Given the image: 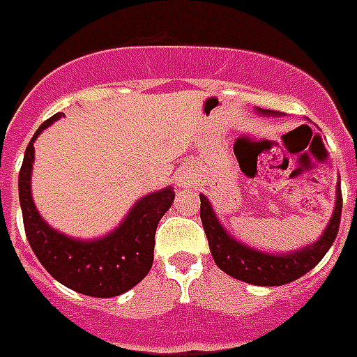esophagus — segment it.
Returning <instances> with one entry per match:
<instances>
[{
	"label": "esophagus",
	"instance_id": "obj_1",
	"mask_svg": "<svg viewBox=\"0 0 357 357\" xmlns=\"http://www.w3.org/2000/svg\"><path fill=\"white\" fill-rule=\"evenodd\" d=\"M178 184H188V176H186V178H181V181H178Z\"/></svg>",
	"mask_w": 357,
	"mask_h": 357
}]
</instances>
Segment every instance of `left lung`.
Segmentation results:
<instances>
[{
    "label": "left lung",
    "mask_w": 357,
    "mask_h": 357,
    "mask_svg": "<svg viewBox=\"0 0 357 357\" xmlns=\"http://www.w3.org/2000/svg\"><path fill=\"white\" fill-rule=\"evenodd\" d=\"M258 112L271 114V116L278 114V112L267 111V109H258ZM199 199L201 222H203V229L207 233L208 248L213 254L214 264L218 265L224 273H227L229 277L243 280V282L256 284V286H282V284L294 282L299 277H303L305 273H309L326 256L329 246L335 243L339 224H341V181L337 184L335 211L324 235L312 245L305 246L297 252H288V254L259 252L252 246L243 245L237 239H233L216 218L211 201L203 194H199Z\"/></svg>",
    "instance_id": "1"
}]
</instances>
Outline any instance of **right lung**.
Instances as JSON below:
<instances>
[{
    "label": "right lung",
    "instance_id": "right-lung-1",
    "mask_svg": "<svg viewBox=\"0 0 357 357\" xmlns=\"http://www.w3.org/2000/svg\"><path fill=\"white\" fill-rule=\"evenodd\" d=\"M58 118H61V112L48 118L36 131L18 173V195L26 237L43 267L63 286L92 297L120 296L149 275L154 261L158 222L171 207L175 192L169 186L141 197L124 222L101 239H71L52 229L39 216L31 197V169L36 154L33 141Z\"/></svg>",
    "mask_w": 357,
    "mask_h": 357
}]
</instances>
